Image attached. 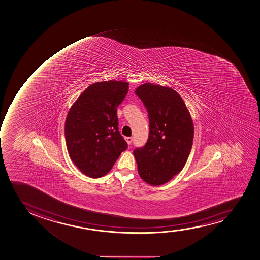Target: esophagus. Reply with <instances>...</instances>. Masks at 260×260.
<instances>
[{
	"label": "esophagus",
	"mask_w": 260,
	"mask_h": 260,
	"mask_svg": "<svg viewBox=\"0 0 260 260\" xmlns=\"http://www.w3.org/2000/svg\"><path fill=\"white\" fill-rule=\"evenodd\" d=\"M126 142L128 143V145L129 144H132V140H133V138L132 137H125Z\"/></svg>",
	"instance_id": "34e87169"
}]
</instances>
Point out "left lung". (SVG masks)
<instances>
[{"instance_id": "obj_1", "label": "left lung", "mask_w": 260, "mask_h": 260, "mask_svg": "<svg viewBox=\"0 0 260 260\" xmlns=\"http://www.w3.org/2000/svg\"><path fill=\"white\" fill-rule=\"evenodd\" d=\"M146 107L149 134L134 149L141 178L151 186L167 183L181 172L189 156L193 123L183 100L174 89L145 83L135 90Z\"/></svg>"}]
</instances>
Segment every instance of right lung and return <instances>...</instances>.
Instances as JSON below:
<instances>
[{"instance_id":"right-lung-1","label":"right lung","mask_w":260,"mask_h":260,"mask_svg":"<svg viewBox=\"0 0 260 260\" xmlns=\"http://www.w3.org/2000/svg\"><path fill=\"white\" fill-rule=\"evenodd\" d=\"M128 90V82H96L82 92L68 111L64 123L68 153L89 177L106 175L128 147L118 131L117 115Z\"/></svg>"}]
</instances>
